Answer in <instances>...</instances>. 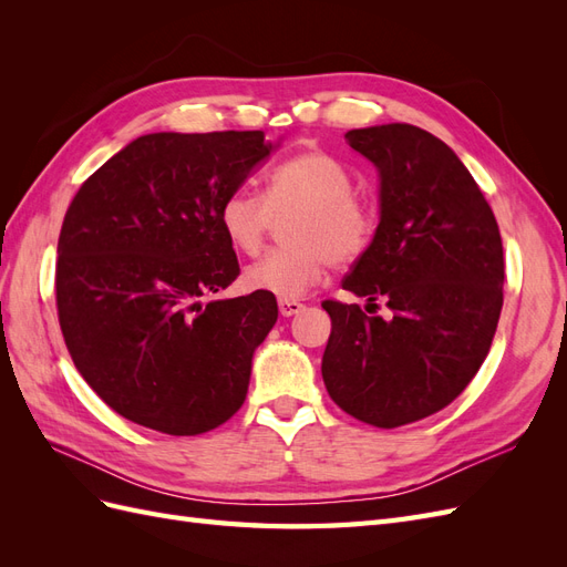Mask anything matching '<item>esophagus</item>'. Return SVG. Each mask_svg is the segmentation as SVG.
<instances>
[{
    "label": "esophagus",
    "instance_id": "esophagus-1",
    "mask_svg": "<svg viewBox=\"0 0 567 567\" xmlns=\"http://www.w3.org/2000/svg\"><path fill=\"white\" fill-rule=\"evenodd\" d=\"M305 310V305L300 300H293V298H279V312L281 317H296Z\"/></svg>",
    "mask_w": 567,
    "mask_h": 567
}]
</instances>
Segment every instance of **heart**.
<instances>
[{
    "label": "heart",
    "instance_id": "1",
    "mask_svg": "<svg viewBox=\"0 0 567 567\" xmlns=\"http://www.w3.org/2000/svg\"><path fill=\"white\" fill-rule=\"evenodd\" d=\"M300 210L290 221V246L274 248L244 271L257 293L298 298L315 286L326 265L346 267L362 257L375 236V215L354 198L350 169L323 151H305L281 163L267 182L265 198L238 186L219 205V229L241 255L260 250L271 213Z\"/></svg>",
    "mask_w": 567,
    "mask_h": 567
}]
</instances>
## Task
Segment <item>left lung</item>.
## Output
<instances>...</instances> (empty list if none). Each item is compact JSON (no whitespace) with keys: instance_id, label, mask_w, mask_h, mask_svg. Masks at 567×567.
I'll list each match as a JSON object with an SVG mask.
<instances>
[{"instance_id":"obj_1","label":"left lung","mask_w":567,"mask_h":567,"mask_svg":"<svg viewBox=\"0 0 567 567\" xmlns=\"http://www.w3.org/2000/svg\"><path fill=\"white\" fill-rule=\"evenodd\" d=\"M381 177V221L342 288L390 317L323 300L331 400L375 427L435 414L473 381L504 305V248L489 203L456 153L406 123L350 130Z\"/></svg>"}]
</instances>
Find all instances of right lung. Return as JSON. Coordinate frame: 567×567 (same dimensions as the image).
Segmentation results:
<instances>
[{
    "label": "right lung",
    "instance_id": "right-lung-1",
    "mask_svg": "<svg viewBox=\"0 0 567 567\" xmlns=\"http://www.w3.org/2000/svg\"><path fill=\"white\" fill-rule=\"evenodd\" d=\"M274 151L265 132H156L80 186L56 260L59 323L78 371L120 416L200 435L241 409L269 293L203 302L238 277L219 205Z\"/></svg>",
    "mask_w": 567,
    "mask_h": 567
}]
</instances>
